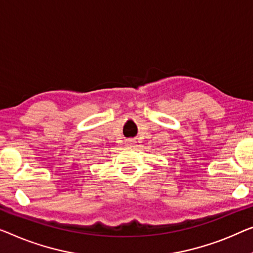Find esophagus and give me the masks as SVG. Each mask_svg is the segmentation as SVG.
<instances>
[{
	"label": "esophagus",
	"instance_id": "1",
	"mask_svg": "<svg viewBox=\"0 0 253 253\" xmlns=\"http://www.w3.org/2000/svg\"><path fill=\"white\" fill-rule=\"evenodd\" d=\"M131 144H133V141H131V139H129V141H127V145L131 146Z\"/></svg>",
	"mask_w": 253,
	"mask_h": 253
}]
</instances>
